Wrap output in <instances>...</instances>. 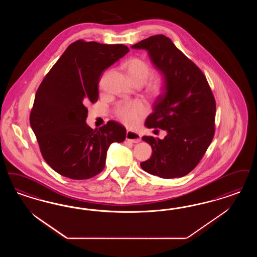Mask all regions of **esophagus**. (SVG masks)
Returning <instances> with one entry per match:
<instances>
[{
    "label": "esophagus",
    "instance_id": "esophagus-1",
    "mask_svg": "<svg viewBox=\"0 0 257 257\" xmlns=\"http://www.w3.org/2000/svg\"><path fill=\"white\" fill-rule=\"evenodd\" d=\"M126 140L130 141L133 144H138V143H140L142 141L140 134H138L137 132H133V131H127L126 132Z\"/></svg>",
    "mask_w": 257,
    "mask_h": 257
}]
</instances>
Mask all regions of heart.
Listing matches in <instances>:
<instances>
[{"label": "heart", "instance_id": "obj_1", "mask_svg": "<svg viewBox=\"0 0 257 257\" xmlns=\"http://www.w3.org/2000/svg\"><path fill=\"white\" fill-rule=\"evenodd\" d=\"M122 69L134 84H144L151 73L150 65L139 57H132L126 60L122 64ZM165 76L162 73H157L150 79L148 92L152 95H160L165 91ZM146 112V106L142 101L122 103L115 108L116 117L128 127L137 126Z\"/></svg>", "mask_w": 257, "mask_h": 257}]
</instances>
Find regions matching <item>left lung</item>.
I'll return each mask as SVG.
<instances>
[{
    "label": "left lung",
    "mask_w": 257,
    "mask_h": 257,
    "mask_svg": "<svg viewBox=\"0 0 257 257\" xmlns=\"http://www.w3.org/2000/svg\"><path fill=\"white\" fill-rule=\"evenodd\" d=\"M131 48L147 51L166 81L145 126L167 135L164 140L143 137L153 152L141 166L164 179L185 176L199 164L214 136L216 103L211 89L203 72L165 35L150 36Z\"/></svg>",
    "instance_id": "8db88e82"
}]
</instances>
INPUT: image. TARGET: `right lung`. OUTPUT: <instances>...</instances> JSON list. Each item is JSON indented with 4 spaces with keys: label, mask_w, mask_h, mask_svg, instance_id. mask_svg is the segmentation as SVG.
<instances>
[{
    "label": "right lung",
    "mask_w": 257,
    "mask_h": 257,
    "mask_svg": "<svg viewBox=\"0 0 257 257\" xmlns=\"http://www.w3.org/2000/svg\"><path fill=\"white\" fill-rule=\"evenodd\" d=\"M129 52L121 45L77 40L71 44L43 79L30 122L42 156L54 171L72 180L100 173L113 143H122L126 129L108 121L98 130L86 123L88 103L98 98L101 73Z\"/></svg>",
    "instance_id": "obj_1"
}]
</instances>
